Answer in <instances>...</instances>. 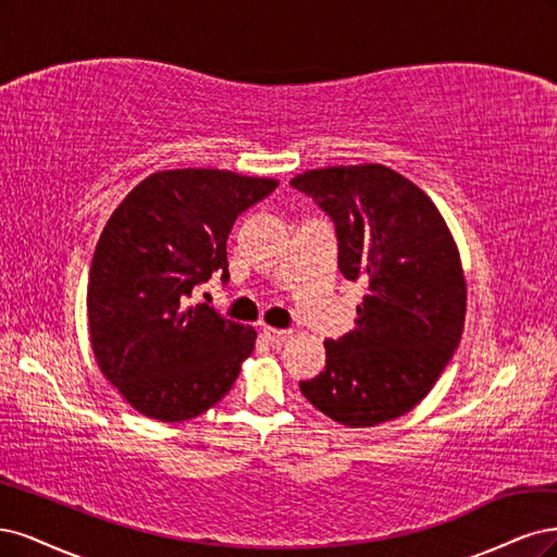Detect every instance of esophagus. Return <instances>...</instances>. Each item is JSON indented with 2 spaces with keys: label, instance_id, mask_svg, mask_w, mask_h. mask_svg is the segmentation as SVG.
<instances>
[{
  "label": "esophagus",
  "instance_id": "obj_1",
  "mask_svg": "<svg viewBox=\"0 0 557 557\" xmlns=\"http://www.w3.org/2000/svg\"><path fill=\"white\" fill-rule=\"evenodd\" d=\"M261 335H263V339H265L268 345L280 347V345H284V343H286V339L292 337V331H286V329H273V326H263Z\"/></svg>",
  "mask_w": 557,
  "mask_h": 557
}]
</instances>
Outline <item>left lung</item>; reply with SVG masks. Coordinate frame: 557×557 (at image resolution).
Wrapping results in <instances>:
<instances>
[{
	"instance_id": "left-lung-1",
	"label": "left lung",
	"mask_w": 557,
	"mask_h": 557,
	"mask_svg": "<svg viewBox=\"0 0 557 557\" xmlns=\"http://www.w3.org/2000/svg\"><path fill=\"white\" fill-rule=\"evenodd\" d=\"M335 224L337 268L363 282L354 329L326 339V368L300 382L333 421L368 428L414 409L451 361L465 326L456 240L430 196L382 164L329 166L296 175Z\"/></svg>"
}]
</instances>
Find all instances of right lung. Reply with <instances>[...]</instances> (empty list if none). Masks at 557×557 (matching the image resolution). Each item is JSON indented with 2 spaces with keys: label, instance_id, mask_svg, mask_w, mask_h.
Segmentation results:
<instances>
[{
  "label": "right lung",
  "instance_id": "add662e5",
  "mask_svg": "<svg viewBox=\"0 0 557 557\" xmlns=\"http://www.w3.org/2000/svg\"><path fill=\"white\" fill-rule=\"evenodd\" d=\"M275 187L220 169L159 171L106 222L87 282L89 345L138 414L181 423L236 382L257 331L189 298L212 275L228 280L233 222Z\"/></svg>",
  "mask_w": 557,
  "mask_h": 557
}]
</instances>
